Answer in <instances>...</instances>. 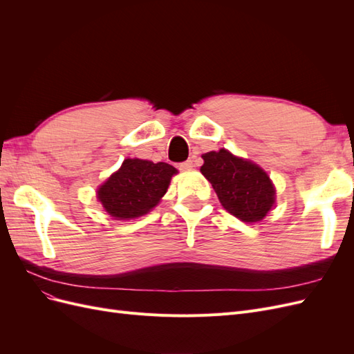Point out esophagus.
Listing matches in <instances>:
<instances>
[{
	"label": "esophagus",
	"mask_w": 354,
	"mask_h": 354,
	"mask_svg": "<svg viewBox=\"0 0 354 354\" xmlns=\"http://www.w3.org/2000/svg\"><path fill=\"white\" fill-rule=\"evenodd\" d=\"M178 167H180V169H189V168H192V167H194V160H190V159H187V160H185V162H181V164H178Z\"/></svg>",
	"instance_id": "obj_1"
}]
</instances>
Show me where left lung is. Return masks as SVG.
Instances as JSON below:
<instances>
[{
  "instance_id": "8db88e82",
  "label": "left lung",
  "mask_w": 354,
  "mask_h": 354,
  "mask_svg": "<svg viewBox=\"0 0 354 354\" xmlns=\"http://www.w3.org/2000/svg\"><path fill=\"white\" fill-rule=\"evenodd\" d=\"M201 173L232 216L255 223L266 217L274 203V187L264 171L226 149L202 155Z\"/></svg>"
}]
</instances>
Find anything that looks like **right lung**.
<instances>
[{"instance_id": "1", "label": "right lung", "mask_w": 354, "mask_h": 354, "mask_svg": "<svg viewBox=\"0 0 354 354\" xmlns=\"http://www.w3.org/2000/svg\"><path fill=\"white\" fill-rule=\"evenodd\" d=\"M177 169L167 162L125 159L121 168L99 187L103 208L118 220L140 217L165 195Z\"/></svg>"}]
</instances>
